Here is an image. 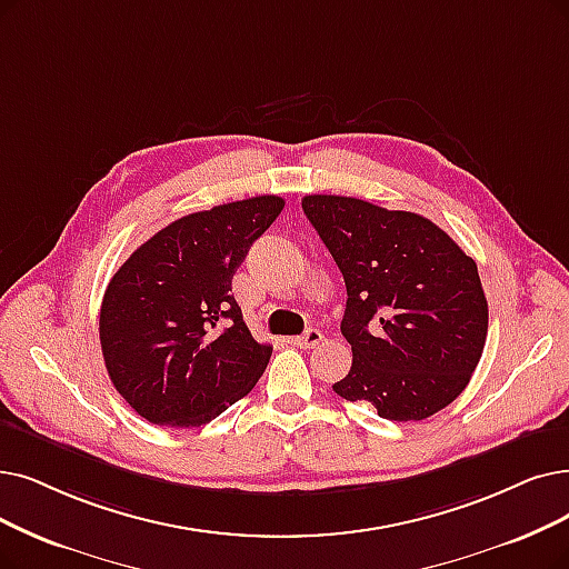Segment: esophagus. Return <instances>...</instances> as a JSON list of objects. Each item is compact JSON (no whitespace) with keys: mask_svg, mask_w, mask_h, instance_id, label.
<instances>
[{"mask_svg":"<svg viewBox=\"0 0 569 569\" xmlns=\"http://www.w3.org/2000/svg\"><path fill=\"white\" fill-rule=\"evenodd\" d=\"M322 331L320 329H306V333H301V336H297V338H291V343L293 346H299V348H306V350H310V348H315V346H320L322 343Z\"/></svg>","mask_w":569,"mask_h":569,"instance_id":"esophagus-1","label":"esophagus"}]
</instances>
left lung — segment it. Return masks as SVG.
Listing matches in <instances>:
<instances>
[{
  "mask_svg": "<svg viewBox=\"0 0 569 569\" xmlns=\"http://www.w3.org/2000/svg\"><path fill=\"white\" fill-rule=\"evenodd\" d=\"M303 212L343 272L340 331L350 373L333 385L385 420H425L469 385L488 336L479 268L437 223L348 196H306Z\"/></svg>",
  "mask_w": 569,
  "mask_h": 569,
  "instance_id": "8db88e82",
  "label": "left lung"
}]
</instances>
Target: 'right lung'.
<instances>
[{
  "instance_id": "add662e5",
  "label": "right lung",
  "mask_w": 569,
  "mask_h": 569,
  "mask_svg": "<svg viewBox=\"0 0 569 569\" xmlns=\"http://www.w3.org/2000/svg\"><path fill=\"white\" fill-rule=\"evenodd\" d=\"M284 208L280 196L181 217L113 272L100 346L119 395L161 427H200L252 392L272 348L252 338L231 280Z\"/></svg>"
}]
</instances>
